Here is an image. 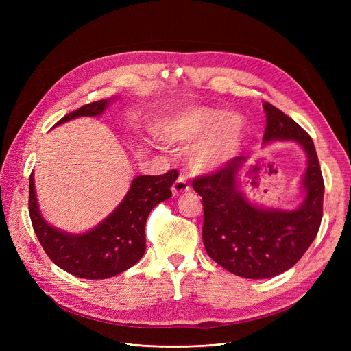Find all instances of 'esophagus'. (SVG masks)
Masks as SVG:
<instances>
[{
	"label": "esophagus",
	"instance_id": "obj_1",
	"mask_svg": "<svg viewBox=\"0 0 351 351\" xmlns=\"http://www.w3.org/2000/svg\"><path fill=\"white\" fill-rule=\"evenodd\" d=\"M173 195L178 196V195H183V193H189L190 192V184L187 183V178L184 176H180L174 184H173Z\"/></svg>",
	"mask_w": 351,
	"mask_h": 351
}]
</instances>
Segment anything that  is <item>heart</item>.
<instances>
[{"label": "heart", "instance_id": "obj_1", "mask_svg": "<svg viewBox=\"0 0 351 351\" xmlns=\"http://www.w3.org/2000/svg\"><path fill=\"white\" fill-rule=\"evenodd\" d=\"M240 123L234 115L193 107L177 111L162 124L161 136L168 143L193 145L202 141L193 154L197 168H209L224 161L239 143Z\"/></svg>", "mask_w": 351, "mask_h": 351}]
</instances>
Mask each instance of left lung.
<instances>
[{"mask_svg": "<svg viewBox=\"0 0 351 351\" xmlns=\"http://www.w3.org/2000/svg\"><path fill=\"white\" fill-rule=\"evenodd\" d=\"M267 129L263 142L293 139L307 154L306 200L295 210L261 209L237 190L244 156L232 158L209 174L193 178L204 205L205 250L222 268L243 278H271L300 261L321 227L324 178L312 137L289 115L263 102Z\"/></svg>", "mask_w": 351, "mask_h": 351, "instance_id": "8db88e82", "label": "left lung"}]
</instances>
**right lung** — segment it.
I'll use <instances>...</instances> for the list:
<instances>
[{
  "instance_id": "1",
  "label": "right lung",
  "mask_w": 351,
  "mask_h": 351,
  "mask_svg": "<svg viewBox=\"0 0 351 351\" xmlns=\"http://www.w3.org/2000/svg\"><path fill=\"white\" fill-rule=\"evenodd\" d=\"M107 101H95L71 111L57 123L83 115H99ZM177 169L162 176H141L112 214L97 228L83 236L64 234L42 219L35 196L34 174L29 178V215L35 234L48 258L57 267L79 278L104 280L119 275L139 262L146 249L145 226L147 215L161 202L171 197Z\"/></svg>"
}]
</instances>
